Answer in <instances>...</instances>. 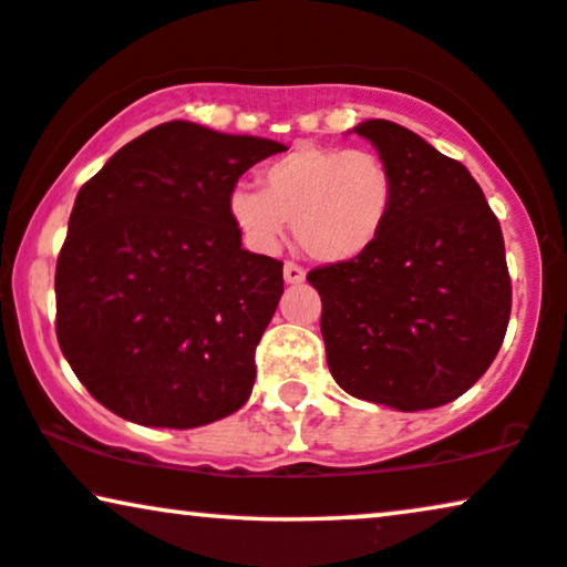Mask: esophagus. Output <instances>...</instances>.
Masks as SVG:
<instances>
[{
	"label": "esophagus",
	"mask_w": 567,
	"mask_h": 567,
	"mask_svg": "<svg viewBox=\"0 0 567 567\" xmlns=\"http://www.w3.org/2000/svg\"><path fill=\"white\" fill-rule=\"evenodd\" d=\"M282 275H285V282H288V285H298V282H303V279H306V269L298 267L296 261H288V264H285Z\"/></svg>",
	"instance_id": "34e87169"
}]
</instances>
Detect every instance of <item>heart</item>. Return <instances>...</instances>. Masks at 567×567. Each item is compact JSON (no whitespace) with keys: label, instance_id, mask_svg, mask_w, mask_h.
I'll return each instance as SVG.
<instances>
[{"label":"heart","instance_id":"heart-1","mask_svg":"<svg viewBox=\"0 0 567 567\" xmlns=\"http://www.w3.org/2000/svg\"><path fill=\"white\" fill-rule=\"evenodd\" d=\"M392 200L395 177L379 154L300 143L261 169V190H233L230 214L254 246L275 248L290 221L311 259L342 264L374 246Z\"/></svg>","mask_w":567,"mask_h":567}]
</instances>
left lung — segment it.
<instances>
[{
  "label": "left lung",
  "instance_id": "1",
  "mask_svg": "<svg viewBox=\"0 0 567 567\" xmlns=\"http://www.w3.org/2000/svg\"><path fill=\"white\" fill-rule=\"evenodd\" d=\"M355 133L392 169L395 200L367 254L306 277L321 296L329 371L358 400L440 408L478 382L505 340L503 230L461 162L386 120Z\"/></svg>",
  "mask_w": 567,
  "mask_h": 567
}]
</instances>
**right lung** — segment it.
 Returning a JSON list of instances; mask_svg holds the SVG:
<instances>
[{"label":"right lung","instance_id":"obj_1","mask_svg":"<svg viewBox=\"0 0 567 567\" xmlns=\"http://www.w3.org/2000/svg\"><path fill=\"white\" fill-rule=\"evenodd\" d=\"M282 143L164 123L78 190L56 259V340L120 419L196 429L246 405L282 261L240 248L248 167Z\"/></svg>","mask_w":567,"mask_h":567}]
</instances>
